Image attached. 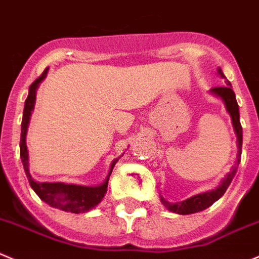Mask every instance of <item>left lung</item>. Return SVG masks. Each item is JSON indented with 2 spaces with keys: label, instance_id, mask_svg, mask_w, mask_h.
<instances>
[{
  "label": "left lung",
  "instance_id": "8db88e82",
  "mask_svg": "<svg viewBox=\"0 0 259 259\" xmlns=\"http://www.w3.org/2000/svg\"><path fill=\"white\" fill-rule=\"evenodd\" d=\"M218 72L221 77L225 80L226 86H216V88L211 89V93L216 97L220 98L221 100L225 104L226 110L230 114L231 117V123H233L234 131L236 135V142H238V155H236V164L231 168V171L225 177V178L221 181V183L219 184V187L216 189H212L210 192H205V193L196 194V196L191 197V198H187L186 201L182 202H176V203H171V202L166 201L162 196H160V201H161L162 205L168 208L171 212L179 213V215H189V213L199 212V211L206 210L207 207H210L211 205H213V202L218 201L219 198L224 196V193L226 192L228 187L230 186L231 181H233L234 176L236 173V169H238V165L240 162V156H242V145H243V130L242 124H240V115H239V105L236 103L235 94H234L233 89H231L230 81L226 80L225 75L223 73L221 68H218Z\"/></svg>",
  "mask_w": 259,
  "mask_h": 259
}]
</instances>
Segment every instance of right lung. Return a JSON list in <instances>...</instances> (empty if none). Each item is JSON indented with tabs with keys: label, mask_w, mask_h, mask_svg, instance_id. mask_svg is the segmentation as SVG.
<instances>
[{
	"label": "right lung",
	"mask_w": 259,
	"mask_h": 259,
	"mask_svg": "<svg viewBox=\"0 0 259 259\" xmlns=\"http://www.w3.org/2000/svg\"><path fill=\"white\" fill-rule=\"evenodd\" d=\"M48 67L43 71L40 76L34 81L29 88V94L25 100L23 113V122H21V137H20V157L24 165L26 178H28L29 184L39 196L41 201L48 203L51 207L60 208V210L66 211V212L81 213L88 212L97 207L102 202L103 197L107 193L108 181L112 174L113 168L118 159L110 165V170L105 178L104 183L97 187H88V186H77V184H66L57 182V183H47V182H35L31 177L30 170H29V154L28 147H26V132H28V125L30 122V115L34 109L36 99V89L39 88V83L46 78Z\"/></svg>",
	"instance_id": "obj_1"
}]
</instances>
